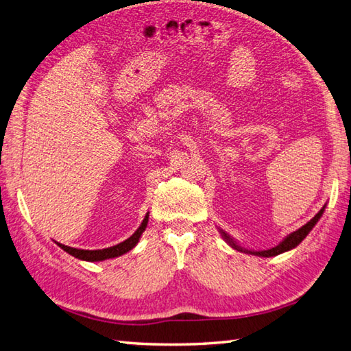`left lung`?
I'll return each mask as SVG.
<instances>
[{
	"instance_id": "8db88e82",
	"label": "left lung",
	"mask_w": 351,
	"mask_h": 351,
	"mask_svg": "<svg viewBox=\"0 0 351 351\" xmlns=\"http://www.w3.org/2000/svg\"><path fill=\"white\" fill-rule=\"evenodd\" d=\"M324 210H326V207H322L319 212L316 213V216L313 219H310L307 224L305 226H302L301 228H299V230H296V232H293V233H290L289 237H287L282 242H279V244L276 245V247H273V248H269V250H263V252H252V250H245V248H242V247H239L237 242H234L230 237H228V234L226 233V232H222L221 230V234H222V238H224L228 244H230L234 250H238V252H244V253H250V254H256V256H263V258H270V256H276V254H281V253H284V252H289V250H291V248H295L296 245H299L302 242V239L307 237V234L310 233V230L311 228H313L315 226H316V222L319 221V218L322 216V213H324Z\"/></svg>"
}]
</instances>
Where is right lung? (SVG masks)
<instances>
[{
	"label": "right lung",
	"instance_id": "add662e5",
	"mask_svg": "<svg viewBox=\"0 0 351 351\" xmlns=\"http://www.w3.org/2000/svg\"><path fill=\"white\" fill-rule=\"evenodd\" d=\"M147 222H149V213L145 215V218L141 222V226H139L138 230L133 233L130 238H127L125 241L119 242V244L113 245V247L103 248V250H81V248L67 247L64 244H60V242H56V244H58L62 250L67 252L69 254H72V256H75V258L82 259V261H88V263H98V261L117 258V256H121V254L130 252L132 248L138 244V241H139V238H141L143 232L145 230V227H147Z\"/></svg>",
	"mask_w": 351,
	"mask_h": 351
}]
</instances>
